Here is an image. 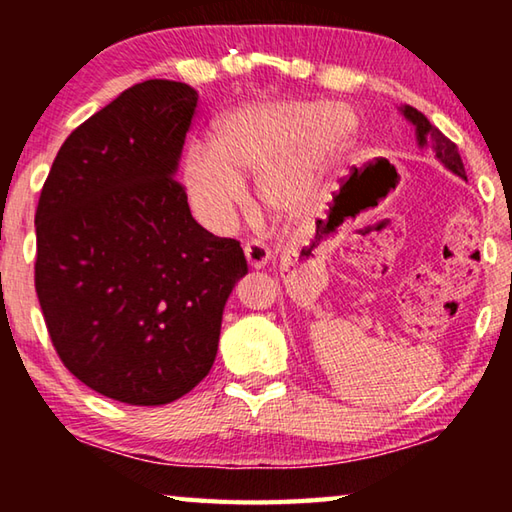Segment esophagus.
<instances>
[{"mask_svg": "<svg viewBox=\"0 0 512 512\" xmlns=\"http://www.w3.org/2000/svg\"><path fill=\"white\" fill-rule=\"evenodd\" d=\"M244 255H246L248 266L262 268L268 264V259H271V250H268L264 244H259V241H250V244L244 246Z\"/></svg>", "mask_w": 512, "mask_h": 512, "instance_id": "34e87169", "label": "esophagus"}]
</instances>
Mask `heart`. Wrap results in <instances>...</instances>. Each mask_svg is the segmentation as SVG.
I'll use <instances>...</instances> for the list:
<instances>
[{
	"mask_svg": "<svg viewBox=\"0 0 512 512\" xmlns=\"http://www.w3.org/2000/svg\"><path fill=\"white\" fill-rule=\"evenodd\" d=\"M352 140V115L329 103L268 101L239 108L223 119L214 146L194 144L185 153L189 207L205 228L228 232L246 201L241 178L257 173L259 203L298 212Z\"/></svg>",
	"mask_w": 512,
	"mask_h": 512,
	"instance_id": "b5f03b06",
	"label": "heart"
}]
</instances>
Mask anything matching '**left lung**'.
<instances>
[{"label": "left lung", "mask_w": 512, "mask_h": 512, "mask_svg": "<svg viewBox=\"0 0 512 512\" xmlns=\"http://www.w3.org/2000/svg\"><path fill=\"white\" fill-rule=\"evenodd\" d=\"M404 117L411 121V124L415 126V133H418V142L424 146L429 144L433 153H436V158L445 164L447 169H452L456 176L465 178V167H463V160L461 155H458V149L456 144L449 140V137H445L443 133L438 131L436 126L431 124V121L422 115L420 110H415L411 106H404L402 108Z\"/></svg>", "instance_id": "8db88e82"}]
</instances>
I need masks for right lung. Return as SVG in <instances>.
Instances as JSON below:
<instances>
[{
	"label": "right lung",
	"instance_id": "obj_1",
	"mask_svg": "<svg viewBox=\"0 0 512 512\" xmlns=\"http://www.w3.org/2000/svg\"><path fill=\"white\" fill-rule=\"evenodd\" d=\"M198 94L137 83L60 146L36 210V293L63 366L133 406L203 381L248 264L194 221L173 178Z\"/></svg>",
	"mask_w": 512,
	"mask_h": 512
}]
</instances>
